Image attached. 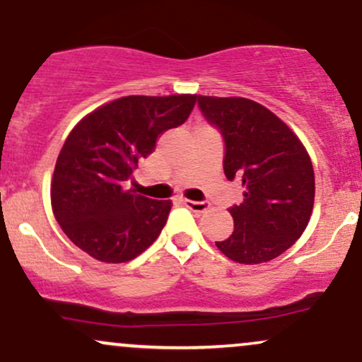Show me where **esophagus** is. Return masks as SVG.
Instances as JSON below:
<instances>
[{
  "label": "esophagus",
  "instance_id": "34e87169",
  "mask_svg": "<svg viewBox=\"0 0 362 362\" xmlns=\"http://www.w3.org/2000/svg\"><path fill=\"white\" fill-rule=\"evenodd\" d=\"M182 204L185 207H189L190 211H194V213H204V211L209 209V202L207 201H189V199H184L182 201Z\"/></svg>",
  "mask_w": 362,
  "mask_h": 362
}]
</instances>
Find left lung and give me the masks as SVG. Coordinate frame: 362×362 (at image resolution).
<instances>
[{"mask_svg":"<svg viewBox=\"0 0 362 362\" xmlns=\"http://www.w3.org/2000/svg\"><path fill=\"white\" fill-rule=\"evenodd\" d=\"M197 105L223 136L224 175L245 185L242 204L228 209L233 233L216 247L240 264L276 259L303 235L313 211L315 173L308 153L260 103L199 95Z\"/></svg>","mask_w":362,"mask_h":362,"instance_id":"1","label":"left lung"}]
</instances>
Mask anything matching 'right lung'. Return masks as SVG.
Segmentation results:
<instances>
[{"label":"right lung","instance_id":"obj_1","mask_svg":"<svg viewBox=\"0 0 362 362\" xmlns=\"http://www.w3.org/2000/svg\"><path fill=\"white\" fill-rule=\"evenodd\" d=\"M197 95H131L93 110L69 132L54 168L51 201L68 238L93 259L129 262L167 224L172 202L124 190L141 158L189 119Z\"/></svg>","mask_w":362,"mask_h":362}]
</instances>
